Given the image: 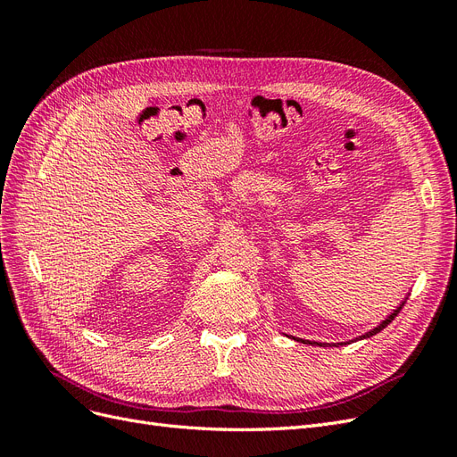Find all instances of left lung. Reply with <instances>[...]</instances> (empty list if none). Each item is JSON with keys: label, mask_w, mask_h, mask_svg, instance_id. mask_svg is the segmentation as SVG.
Here are the masks:
<instances>
[{"label": "left lung", "mask_w": 457, "mask_h": 457, "mask_svg": "<svg viewBox=\"0 0 457 457\" xmlns=\"http://www.w3.org/2000/svg\"><path fill=\"white\" fill-rule=\"evenodd\" d=\"M408 299V297H406ZM406 299L403 301V303H400V305L389 314V316H386L385 318V320H381L376 328H371L370 331H366V334H362V336H358L356 339H351L353 343L354 341H358V339H368V337H371V336H376V334H379V331L383 329V328H386V326H389L393 320H395V316L400 312V311H403V307H404V303H406ZM295 339V337H294ZM295 341H301V343H305V345H320V347H322V345H328V343H320V341H309V339H295ZM331 345H334V347H339V345H349V341H345V343H331Z\"/></svg>", "instance_id": "8db88e82"}]
</instances>
